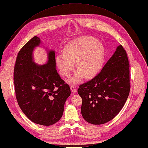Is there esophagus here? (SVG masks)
<instances>
[{
    "mask_svg": "<svg viewBox=\"0 0 148 148\" xmlns=\"http://www.w3.org/2000/svg\"><path fill=\"white\" fill-rule=\"evenodd\" d=\"M70 88H71V90L73 91V92L74 93H75L76 91H77V88H75V87L73 85H71L70 86Z\"/></svg>",
    "mask_w": 148,
    "mask_h": 148,
    "instance_id": "esophagus-1",
    "label": "esophagus"
}]
</instances>
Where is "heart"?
I'll return each instance as SVG.
<instances>
[{"mask_svg": "<svg viewBox=\"0 0 148 148\" xmlns=\"http://www.w3.org/2000/svg\"><path fill=\"white\" fill-rule=\"evenodd\" d=\"M104 58V49L97 40L91 36H83L67 44L64 53L57 56L56 63L61 75L69 77L76 62L78 72L70 79V82L77 83L83 76L88 79L95 77L101 68Z\"/></svg>", "mask_w": 148, "mask_h": 148, "instance_id": "heart-1", "label": "heart"}]
</instances>
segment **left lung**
Here are the masks:
<instances>
[{
  "mask_svg": "<svg viewBox=\"0 0 148 148\" xmlns=\"http://www.w3.org/2000/svg\"><path fill=\"white\" fill-rule=\"evenodd\" d=\"M130 89L129 60L120 45L100 73L79 85L77 91L82 99L83 118L92 125L109 122L123 108Z\"/></svg>",
  "mask_w": 148,
  "mask_h": 148,
  "instance_id": "obj_1",
  "label": "left lung"
}]
</instances>
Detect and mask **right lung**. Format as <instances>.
<instances>
[{
  "label": "right lung",
  "mask_w": 148,
  "mask_h": 148,
  "mask_svg": "<svg viewBox=\"0 0 148 148\" xmlns=\"http://www.w3.org/2000/svg\"><path fill=\"white\" fill-rule=\"evenodd\" d=\"M40 42L35 36L21 49L13 80L18 103L26 116L35 123L50 126L61 118L71 90L57 73L54 51H49L46 64L38 65L33 61L32 52Z\"/></svg>",
  "instance_id": "add662e5"
}]
</instances>
